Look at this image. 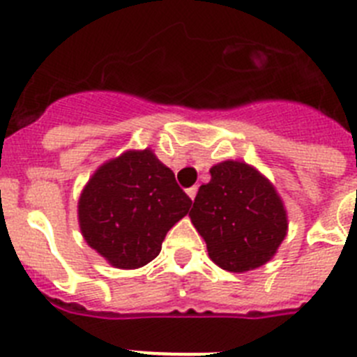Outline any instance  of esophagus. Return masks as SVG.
I'll return each mask as SVG.
<instances>
[{
    "label": "esophagus",
    "mask_w": 357,
    "mask_h": 357,
    "mask_svg": "<svg viewBox=\"0 0 357 357\" xmlns=\"http://www.w3.org/2000/svg\"><path fill=\"white\" fill-rule=\"evenodd\" d=\"M197 191H198L197 185H193V188L185 189V193H188V197L191 198V200H195V197H197Z\"/></svg>",
    "instance_id": "obj_1"
}]
</instances>
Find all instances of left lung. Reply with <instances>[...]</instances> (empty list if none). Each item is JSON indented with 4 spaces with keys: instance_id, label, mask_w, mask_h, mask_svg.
Wrapping results in <instances>:
<instances>
[{
    "instance_id": "obj_1",
    "label": "left lung",
    "mask_w": 357,
    "mask_h": 357,
    "mask_svg": "<svg viewBox=\"0 0 357 357\" xmlns=\"http://www.w3.org/2000/svg\"><path fill=\"white\" fill-rule=\"evenodd\" d=\"M200 185L191 223L209 257L227 272H248L277 254L288 234V214L277 189L263 173L241 160H223Z\"/></svg>"
}]
</instances>
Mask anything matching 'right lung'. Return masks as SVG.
Here are the masks:
<instances>
[{
    "label": "right lung",
    "instance_id": "right-lung-1",
    "mask_svg": "<svg viewBox=\"0 0 357 357\" xmlns=\"http://www.w3.org/2000/svg\"><path fill=\"white\" fill-rule=\"evenodd\" d=\"M191 204L150 148L127 150L103 162L84 185L78 223L87 245L107 263L135 270L155 259Z\"/></svg>",
    "mask_w": 357,
    "mask_h": 357
}]
</instances>
